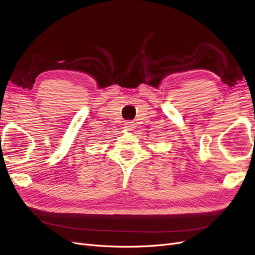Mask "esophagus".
I'll return each instance as SVG.
<instances>
[{
    "mask_svg": "<svg viewBox=\"0 0 255 255\" xmlns=\"http://www.w3.org/2000/svg\"><path fill=\"white\" fill-rule=\"evenodd\" d=\"M134 122H132V121H128V122H126L125 123V128L126 129H128V130H132L133 128H134Z\"/></svg>",
    "mask_w": 255,
    "mask_h": 255,
    "instance_id": "obj_1",
    "label": "esophagus"
}]
</instances>
